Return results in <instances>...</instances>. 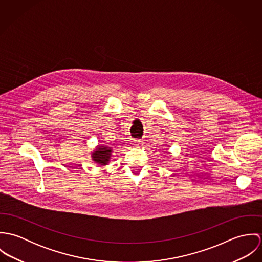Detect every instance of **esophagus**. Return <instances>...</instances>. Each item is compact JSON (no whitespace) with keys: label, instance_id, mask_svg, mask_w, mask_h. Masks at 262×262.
Wrapping results in <instances>:
<instances>
[{"label":"esophagus","instance_id":"obj_1","mask_svg":"<svg viewBox=\"0 0 262 262\" xmlns=\"http://www.w3.org/2000/svg\"><path fill=\"white\" fill-rule=\"evenodd\" d=\"M141 140H139V139H136V140H134V143L136 144V145H138V144H141Z\"/></svg>","mask_w":262,"mask_h":262}]
</instances>
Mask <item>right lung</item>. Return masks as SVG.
Instances as JSON below:
<instances>
[{
	"label": "right lung",
	"mask_w": 262,
	"mask_h": 262,
	"mask_svg": "<svg viewBox=\"0 0 262 262\" xmlns=\"http://www.w3.org/2000/svg\"><path fill=\"white\" fill-rule=\"evenodd\" d=\"M111 148L106 146H100L97 151L93 153V159L100 164H106L111 157Z\"/></svg>",
	"instance_id": "obj_1"
}]
</instances>
